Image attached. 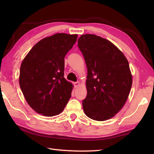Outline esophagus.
Here are the masks:
<instances>
[{
  "label": "esophagus",
  "mask_w": 154,
  "mask_h": 154,
  "mask_svg": "<svg viewBox=\"0 0 154 154\" xmlns=\"http://www.w3.org/2000/svg\"><path fill=\"white\" fill-rule=\"evenodd\" d=\"M74 86H75V88H77L78 86H79V85H80V83H79V82H74Z\"/></svg>",
  "instance_id": "esophagus-1"
}]
</instances>
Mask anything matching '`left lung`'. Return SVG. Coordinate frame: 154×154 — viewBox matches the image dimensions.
<instances>
[{
  "label": "left lung",
  "mask_w": 154,
  "mask_h": 154,
  "mask_svg": "<svg viewBox=\"0 0 154 154\" xmlns=\"http://www.w3.org/2000/svg\"><path fill=\"white\" fill-rule=\"evenodd\" d=\"M78 47L88 69L83 111L94 120H107L121 110L129 96L132 78L128 62L116 45L94 35L81 36Z\"/></svg>",
  "instance_id": "1"
}]
</instances>
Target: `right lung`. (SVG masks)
Listing matches in <instances>:
<instances>
[{"label": "right lung", "instance_id": "1", "mask_svg": "<svg viewBox=\"0 0 154 154\" xmlns=\"http://www.w3.org/2000/svg\"><path fill=\"white\" fill-rule=\"evenodd\" d=\"M77 35L57 33L44 38L30 49L20 66V88L28 105L45 116L63 111L72 84L64 77V58Z\"/></svg>", "mask_w": 154, "mask_h": 154}]
</instances>
